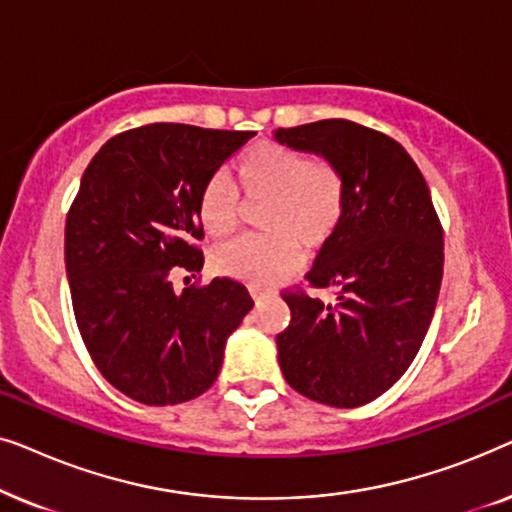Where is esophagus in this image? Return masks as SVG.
Returning <instances> with one entry per match:
<instances>
[{
  "mask_svg": "<svg viewBox=\"0 0 512 512\" xmlns=\"http://www.w3.org/2000/svg\"><path fill=\"white\" fill-rule=\"evenodd\" d=\"M249 293H251V298L256 300H263V298H268V296H272V293L275 291H270V289H263V286H249Z\"/></svg>",
  "mask_w": 512,
  "mask_h": 512,
  "instance_id": "esophagus-1",
  "label": "esophagus"
}]
</instances>
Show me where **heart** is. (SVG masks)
<instances>
[{
	"label": "heart",
	"instance_id": "obj_1",
	"mask_svg": "<svg viewBox=\"0 0 512 512\" xmlns=\"http://www.w3.org/2000/svg\"><path fill=\"white\" fill-rule=\"evenodd\" d=\"M235 179L244 200H265L258 212L265 235L216 247L212 268L223 277L251 286L275 284L298 270L300 249L317 254L345 221V177L328 160H310L286 144L258 142L235 160ZM195 212L207 235L226 237L237 228V193L214 174L202 184Z\"/></svg>",
	"mask_w": 512,
	"mask_h": 512
}]
</instances>
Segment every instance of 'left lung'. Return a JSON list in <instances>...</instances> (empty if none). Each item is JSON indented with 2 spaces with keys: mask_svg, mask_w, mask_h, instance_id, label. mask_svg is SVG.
Here are the masks:
<instances>
[{
  "mask_svg": "<svg viewBox=\"0 0 512 512\" xmlns=\"http://www.w3.org/2000/svg\"><path fill=\"white\" fill-rule=\"evenodd\" d=\"M279 144L317 153L345 177L347 212L305 279L338 289L321 303L284 291L277 335L284 380L333 408H359L394 387L429 331L443 279V228L408 151L366 125L328 118L275 130Z\"/></svg>",
  "mask_w": 512,
  "mask_h": 512,
  "instance_id": "left-lung-1",
  "label": "left lung"
}]
</instances>
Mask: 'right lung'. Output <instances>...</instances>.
<instances>
[{"label":"right lung","instance_id":"1","mask_svg":"<svg viewBox=\"0 0 512 512\" xmlns=\"http://www.w3.org/2000/svg\"><path fill=\"white\" fill-rule=\"evenodd\" d=\"M254 132L151 123L111 137L81 177L65 226L74 317L109 384L144 405H177L212 387L228 335L254 307L247 286L200 272L202 184ZM195 277V275H193Z\"/></svg>","mask_w":512,"mask_h":512}]
</instances>
